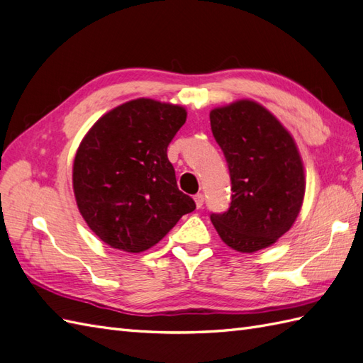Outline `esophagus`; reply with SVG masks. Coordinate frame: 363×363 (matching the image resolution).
<instances>
[{
	"instance_id": "1",
	"label": "esophagus",
	"mask_w": 363,
	"mask_h": 363,
	"mask_svg": "<svg viewBox=\"0 0 363 363\" xmlns=\"http://www.w3.org/2000/svg\"><path fill=\"white\" fill-rule=\"evenodd\" d=\"M194 200H196V205L200 209L203 206V203H205V196H203V194H197V196H194Z\"/></svg>"
}]
</instances>
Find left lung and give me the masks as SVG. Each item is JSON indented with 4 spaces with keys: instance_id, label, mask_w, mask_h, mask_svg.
Masks as SVG:
<instances>
[{
    "instance_id": "obj_1",
    "label": "left lung",
    "mask_w": 363,
    "mask_h": 363,
    "mask_svg": "<svg viewBox=\"0 0 363 363\" xmlns=\"http://www.w3.org/2000/svg\"><path fill=\"white\" fill-rule=\"evenodd\" d=\"M231 175V205L211 214L233 250L254 252L293 226L305 196L303 163L289 132L262 104L238 100L209 113Z\"/></svg>"
}]
</instances>
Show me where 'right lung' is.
<instances>
[{"label":"right lung","mask_w":363,"mask_h":363,"mask_svg":"<svg viewBox=\"0 0 363 363\" xmlns=\"http://www.w3.org/2000/svg\"><path fill=\"white\" fill-rule=\"evenodd\" d=\"M184 121L182 106L137 99L104 113L83 138L72 171L75 200L111 248L146 251L196 209L167 160Z\"/></svg>","instance_id":"obj_1"}]
</instances>
